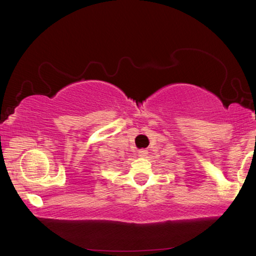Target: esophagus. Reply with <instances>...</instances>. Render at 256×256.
Returning a JSON list of instances; mask_svg holds the SVG:
<instances>
[{
    "mask_svg": "<svg viewBox=\"0 0 256 256\" xmlns=\"http://www.w3.org/2000/svg\"><path fill=\"white\" fill-rule=\"evenodd\" d=\"M147 154H148V152H147L146 150H140V152H138V156H140V158H146Z\"/></svg>",
    "mask_w": 256,
    "mask_h": 256,
    "instance_id": "34e87169",
    "label": "esophagus"
}]
</instances>
